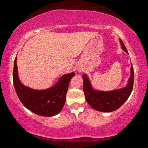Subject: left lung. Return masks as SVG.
Segmentation results:
<instances>
[{
	"label": "left lung",
	"mask_w": 148,
	"mask_h": 148,
	"mask_svg": "<svg viewBox=\"0 0 148 148\" xmlns=\"http://www.w3.org/2000/svg\"><path fill=\"white\" fill-rule=\"evenodd\" d=\"M119 42L122 49L129 53L121 39L119 40ZM82 77L84 80V92L87 103L97 111L111 112L121 107L131 95L133 88L134 69L131 64V75L126 86L121 89L110 91H97L94 89L91 86L89 77L86 74L82 76Z\"/></svg>",
	"instance_id": "obj_1"
}]
</instances>
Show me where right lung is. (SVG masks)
Wrapping results in <instances>:
<instances>
[{"label":"right lung","mask_w":148,"mask_h":148,"mask_svg":"<svg viewBox=\"0 0 148 148\" xmlns=\"http://www.w3.org/2000/svg\"><path fill=\"white\" fill-rule=\"evenodd\" d=\"M74 72L62 75L56 85L44 90H36L25 86L20 82L17 66V57L14 60L13 82L16 93L24 106L39 116H54L58 114L66 101V95Z\"/></svg>","instance_id":"right-lung-1"}]
</instances>
